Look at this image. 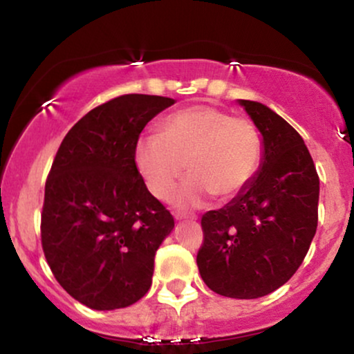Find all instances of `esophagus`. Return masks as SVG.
<instances>
[{
    "label": "esophagus",
    "instance_id": "esophagus-1",
    "mask_svg": "<svg viewBox=\"0 0 354 354\" xmlns=\"http://www.w3.org/2000/svg\"><path fill=\"white\" fill-rule=\"evenodd\" d=\"M174 218H176V221H196V216H192V214H181V212H178V214H174Z\"/></svg>",
    "mask_w": 354,
    "mask_h": 354
}]
</instances>
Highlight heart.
<instances>
[{"instance_id": "b5f03b06", "label": "heart", "mask_w": 354, "mask_h": 354, "mask_svg": "<svg viewBox=\"0 0 354 354\" xmlns=\"http://www.w3.org/2000/svg\"><path fill=\"white\" fill-rule=\"evenodd\" d=\"M133 156L147 187L158 199L171 194L186 162L191 174L174 203L196 207L212 192L227 199L245 189L261 163L263 140L252 120L201 104L165 118L158 136L142 137Z\"/></svg>"}]
</instances>
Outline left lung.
<instances>
[{
	"label": "left lung",
	"instance_id": "8db88e82",
	"mask_svg": "<svg viewBox=\"0 0 354 354\" xmlns=\"http://www.w3.org/2000/svg\"><path fill=\"white\" fill-rule=\"evenodd\" d=\"M236 102L261 136V163L229 204L204 214L196 261L210 290L258 299L288 283L302 265L317 230L320 183L292 125L261 102Z\"/></svg>",
	"mask_w": 354,
	"mask_h": 354
}]
</instances>
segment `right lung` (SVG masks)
Wrapping results in <instances>:
<instances>
[{
	"label": "right lung",
	"mask_w": 354,
	"mask_h": 354,
	"mask_svg": "<svg viewBox=\"0 0 354 354\" xmlns=\"http://www.w3.org/2000/svg\"><path fill=\"white\" fill-rule=\"evenodd\" d=\"M171 97L124 95L95 107L66 133L46 183L42 248L66 292L95 310L132 306L149 292L155 253L173 216L136 165L144 127Z\"/></svg>",
	"instance_id": "add662e5"
}]
</instances>
